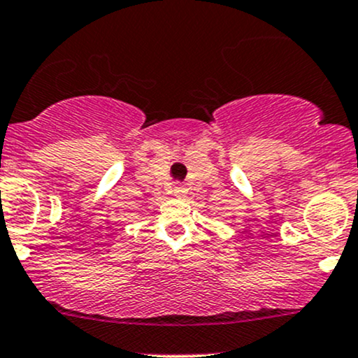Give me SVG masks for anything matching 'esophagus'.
Returning <instances> with one entry per match:
<instances>
[{
  "label": "esophagus",
  "mask_w": 358,
  "mask_h": 358,
  "mask_svg": "<svg viewBox=\"0 0 358 358\" xmlns=\"http://www.w3.org/2000/svg\"><path fill=\"white\" fill-rule=\"evenodd\" d=\"M173 194H175L176 197H185L187 188L183 185H175V188H173Z\"/></svg>",
  "instance_id": "1"
}]
</instances>
